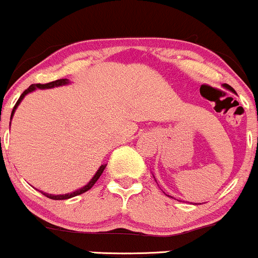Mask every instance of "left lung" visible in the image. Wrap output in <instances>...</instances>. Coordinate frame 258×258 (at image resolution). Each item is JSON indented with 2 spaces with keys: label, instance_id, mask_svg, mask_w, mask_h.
Wrapping results in <instances>:
<instances>
[{
  "label": "left lung",
  "instance_id": "obj_1",
  "mask_svg": "<svg viewBox=\"0 0 258 258\" xmlns=\"http://www.w3.org/2000/svg\"><path fill=\"white\" fill-rule=\"evenodd\" d=\"M226 88H227V90H230V91H233V88L231 87V86H228V85H226Z\"/></svg>",
  "mask_w": 258,
  "mask_h": 258
}]
</instances>
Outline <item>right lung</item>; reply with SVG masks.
Returning a JSON list of instances; mask_svg holds the SVG:
<instances>
[{
	"label": "right lung",
	"instance_id": "add662e5",
	"mask_svg": "<svg viewBox=\"0 0 258 258\" xmlns=\"http://www.w3.org/2000/svg\"><path fill=\"white\" fill-rule=\"evenodd\" d=\"M67 83H70L69 80H67V79H61V80L52 81V82H48V83H35V85H31L30 87L27 88V90L23 91V93L20 96V98H18V101L16 102V105H15V107H14V110H12L11 118H12V116H14L15 111H16L17 106L20 105V102L23 100V97H25V96L27 95V93L32 92V91H35L36 88H42V90H43V88H53V87H57V86L67 85ZM105 168H106V165L101 166V167L97 170V172L95 173V176H93V177L91 178V181L88 182V183L86 184V186H83L82 188L77 189V191L71 192V194H66V195H49V194H45V192H42V195H45L46 197H48V199H51V200H67V199H71V197L79 196V195H81V194H85L86 191H88V189H90L91 187H92L93 184L96 183V181H97V179L100 178V176L102 175V172H103V170H105Z\"/></svg>",
	"mask_w": 258,
	"mask_h": 258
}]
</instances>
